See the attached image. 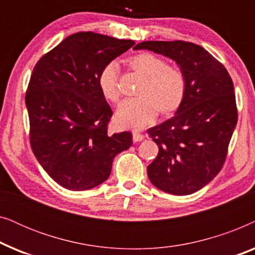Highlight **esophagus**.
I'll return each instance as SVG.
<instances>
[{
	"label": "esophagus",
	"mask_w": 255,
	"mask_h": 255,
	"mask_svg": "<svg viewBox=\"0 0 255 255\" xmlns=\"http://www.w3.org/2000/svg\"><path fill=\"white\" fill-rule=\"evenodd\" d=\"M132 137H133L134 142H138V141H141L142 139H144V134L140 133V132H138V131H133V134H132Z\"/></svg>",
	"instance_id": "1"
}]
</instances>
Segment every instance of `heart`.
<instances>
[{
	"mask_svg": "<svg viewBox=\"0 0 255 255\" xmlns=\"http://www.w3.org/2000/svg\"><path fill=\"white\" fill-rule=\"evenodd\" d=\"M128 68L141 76L137 97L125 100L118 107L116 122L121 128H145L155 120L158 111L163 116L179 109L186 96L187 83L180 68L167 65L158 55L140 52L125 60ZM97 83L104 99L111 103L120 100L118 67L110 62L101 69Z\"/></svg>",
	"mask_w": 255,
	"mask_h": 255,
	"instance_id": "1",
	"label": "heart"
}]
</instances>
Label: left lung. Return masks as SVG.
Here are the masks:
<instances>
[{
  "instance_id": "1",
  "label": "left lung",
  "mask_w": 255,
  "mask_h": 255,
  "mask_svg": "<svg viewBox=\"0 0 255 255\" xmlns=\"http://www.w3.org/2000/svg\"><path fill=\"white\" fill-rule=\"evenodd\" d=\"M140 48L175 60L187 83L175 116L147 130L159 147L148 179L165 193L193 194L217 175L228 155L238 120L232 79L222 62L189 41H142L134 46Z\"/></svg>"
}]
</instances>
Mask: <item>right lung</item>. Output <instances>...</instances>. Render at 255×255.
Returning a JSON list of instances; mask_svg holds the SVG:
<instances>
[{
  "label": "right lung",
  "instance_id": "obj_1",
  "mask_svg": "<svg viewBox=\"0 0 255 255\" xmlns=\"http://www.w3.org/2000/svg\"><path fill=\"white\" fill-rule=\"evenodd\" d=\"M134 45L103 34L65 38L34 66L25 94L30 145L41 167L69 190H87L110 175L131 132L110 134L113 110L97 83L104 66Z\"/></svg>",
  "mask_w": 255,
  "mask_h": 255
}]
</instances>
